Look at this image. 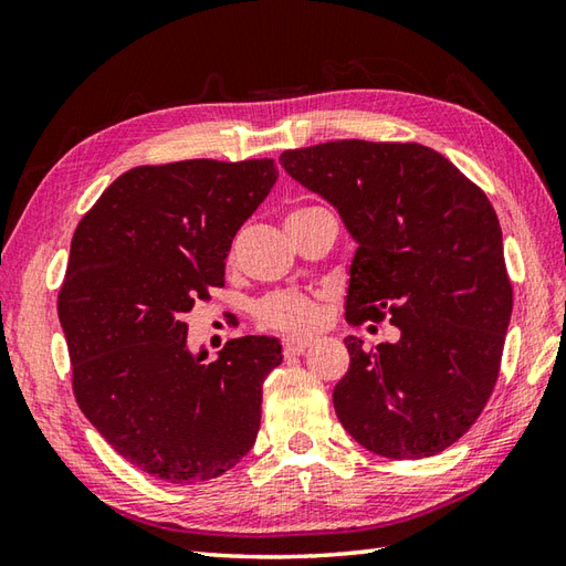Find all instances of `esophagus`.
<instances>
[{
    "label": "esophagus",
    "mask_w": 566,
    "mask_h": 566,
    "mask_svg": "<svg viewBox=\"0 0 566 566\" xmlns=\"http://www.w3.org/2000/svg\"><path fill=\"white\" fill-rule=\"evenodd\" d=\"M311 345H314L311 338H294L292 335V338L284 340V355H302Z\"/></svg>",
    "instance_id": "esophagus-1"
}]
</instances>
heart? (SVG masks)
<instances>
[{"mask_svg":"<svg viewBox=\"0 0 566 566\" xmlns=\"http://www.w3.org/2000/svg\"><path fill=\"white\" fill-rule=\"evenodd\" d=\"M260 318L268 323V326L282 331H308L318 323V308L314 298H308L304 294H272L260 304Z\"/></svg>","mask_w":566,"mask_h":566,"instance_id":"heart-1","label":"heart"}]
</instances>
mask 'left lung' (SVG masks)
<instances>
[{"instance_id":"1","label":"left lung","mask_w":566,"mask_h":566,"mask_svg":"<svg viewBox=\"0 0 566 566\" xmlns=\"http://www.w3.org/2000/svg\"><path fill=\"white\" fill-rule=\"evenodd\" d=\"M298 185L326 199L357 243L345 316L389 321L399 340L365 350L335 384L343 428L369 452L420 460L450 448L499 377L513 290L486 195L418 143L331 140L284 150Z\"/></svg>"}]
</instances>
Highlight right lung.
I'll list each match as a JSON object with an SVG mask.
<instances>
[{"instance_id": "1", "label": "right lung", "mask_w": 566, "mask_h": 566, "mask_svg": "<svg viewBox=\"0 0 566 566\" xmlns=\"http://www.w3.org/2000/svg\"><path fill=\"white\" fill-rule=\"evenodd\" d=\"M276 177L268 158L134 167L72 235L57 316L75 399L126 462L167 484L209 482L255 444L280 340L233 338L207 363L182 318L223 286L233 235Z\"/></svg>"}]
</instances>
